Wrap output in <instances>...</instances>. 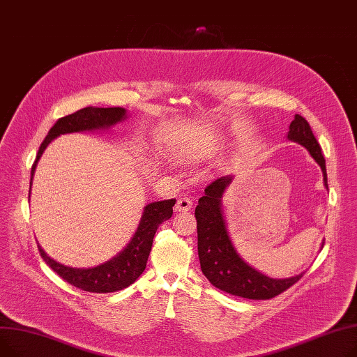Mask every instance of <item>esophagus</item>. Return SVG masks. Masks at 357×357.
Instances as JSON below:
<instances>
[{
    "instance_id": "obj_1",
    "label": "esophagus",
    "mask_w": 357,
    "mask_h": 357,
    "mask_svg": "<svg viewBox=\"0 0 357 357\" xmlns=\"http://www.w3.org/2000/svg\"><path fill=\"white\" fill-rule=\"evenodd\" d=\"M192 200H190V197H180L178 200H177V203H176V211L177 212H187V211H190V207H192Z\"/></svg>"
}]
</instances>
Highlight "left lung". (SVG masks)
Returning a JSON list of instances; mask_svg holds the SVG:
<instances>
[{
  "instance_id": "8db88e82",
  "label": "left lung",
  "mask_w": 357,
  "mask_h": 357,
  "mask_svg": "<svg viewBox=\"0 0 357 357\" xmlns=\"http://www.w3.org/2000/svg\"><path fill=\"white\" fill-rule=\"evenodd\" d=\"M288 138L304 145L311 157L317 161L321 167L324 185L328 188L321 146L314 137L308 122L301 115H296L294 121L291 122ZM230 181L232 177H220L208 184L195 211L202 272L212 285L232 296L249 300L274 298L294 285L304 274L285 280H274L242 261L230 242L220 207L222 196Z\"/></svg>"
}]
</instances>
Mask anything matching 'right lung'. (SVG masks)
<instances>
[{"label":"right lung","mask_w":357,"mask_h":357,"mask_svg":"<svg viewBox=\"0 0 357 357\" xmlns=\"http://www.w3.org/2000/svg\"><path fill=\"white\" fill-rule=\"evenodd\" d=\"M125 119V109L123 108H93L88 107L79 109L70 115L59 118L56 123L49 131L45 141L41 142L38 153L36 155V161L31 167V181L36 172L37 161L40 160L41 154L46 150V146L59 137L60 134H69V132H79V131H91V130H100L108 128L111 125ZM30 181V188H31ZM30 200V195H29ZM176 199L154 202L146 204L144 208V213L139 222V226L131 242L127 245L119 255L112 258L111 261L105 262L95 268H70L65 266L50 257L38 245V252L43 258V261L56 272L59 277H61L70 285L88 291L96 292V294H105V292H115L130 287L137 281V278L142 274L146 261H149L153 239L157 232L158 226L169 220L173 215V206Z\"/></svg>","instance_id":"1"}]
</instances>
